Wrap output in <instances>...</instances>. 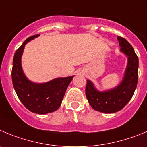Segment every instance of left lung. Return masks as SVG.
<instances>
[{
    "label": "left lung",
    "mask_w": 147,
    "mask_h": 147,
    "mask_svg": "<svg viewBox=\"0 0 147 147\" xmlns=\"http://www.w3.org/2000/svg\"><path fill=\"white\" fill-rule=\"evenodd\" d=\"M120 51L127 56V65L125 76L119 85L113 89L100 92L94 84L87 80L86 95L90 105L97 111L112 113L122 109L131 100L134 94L138 78V58L134 49L125 38L118 36Z\"/></svg>",
    "instance_id": "left-lung-1"
}]
</instances>
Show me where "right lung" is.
Returning a JSON list of instances; mask_svg holds the SVG:
<instances>
[{"label": "right lung", "instance_id": "1", "mask_svg": "<svg viewBox=\"0 0 147 147\" xmlns=\"http://www.w3.org/2000/svg\"><path fill=\"white\" fill-rule=\"evenodd\" d=\"M39 36L37 34L28 38L16 51L11 78L16 94L25 107L33 113L45 114L55 111L60 107L66 90L74 76L58 78L45 83H33L26 78L21 65L22 52L26 44Z\"/></svg>", "mask_w": 147, "mask_h": 147}]
</instances>
